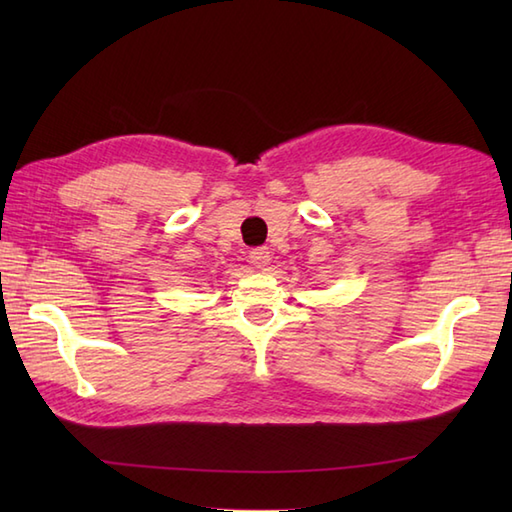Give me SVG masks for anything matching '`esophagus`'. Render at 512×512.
I'll use <instances>...</instances> for the list:
<instances>
[{"label":"esophagus","instance_id":"obj_1","mask_svg":"<svg viewBox=\"0 0 512 512\" xmlns=\"http://www.w3.org/2000/svg\"><path fill=\"white\" fill-rule=\"evenodd\" d=\"M248 262L255 268H266L270 264V250L266 246H257L248 253Z\"/></svg>","mask_w":512,"mask_h":512}]
</instances>
